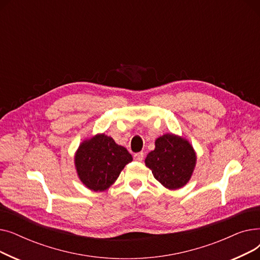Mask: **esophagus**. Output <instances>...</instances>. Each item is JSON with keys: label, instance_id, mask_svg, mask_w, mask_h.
<instances>
[{"label": "esophagus", "instance_id": "obj_1", "mask_svg": "<svg viewBox=\"0 0 260 260\" xmlns=\"http://www.w3.org/2000/svg\"><path fill=\"white\" fill-rule=\"evenodd\" d=\"M143 157H144V153L143 152H140V153H136L134 155V159L136 161H142L143 160Z\"/></svg>", "mask_w": 260, "mask_h": 260}]
</instances>
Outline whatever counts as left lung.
Returning a JSON list of instances; mask_svg holds the SVG:
<instances>
[{
    "mask_svg": "<svg viewBox=\"0 0 260 260\" xmlns=\"http://www.w3.org/2000/svg\"><path fill=\"white\" fill-rule=\"evenodd\" d=\"M196 153L190 143L179 136L166 134L157 138L155 149L145 158V166L163 186L177 189L184 186L196 166Z\"/></svg>",
    "mask_w": 260,
    "mask_h": 260,
    "instance_id": "obj_1",
    "label": "left lung"
}]
</instances>
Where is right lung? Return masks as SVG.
<instances>
[{
	"label": "right lung",
	"instance_id": "1",
	"mask_svg": "<svg viewBox=\"0 0 260 260\" xmlns=\"http://www.w3.org/2000/svg\"><path fill=\"white\" fill-rule=\"evenodd\" d=\"M133 157L112 137L98 134L82 142L75 155V166L81 182L94 192L107 189Z\"/></svg>",
	"mask_w": 260,
	"mask_h": 260
}]
</instances>
